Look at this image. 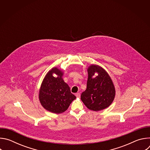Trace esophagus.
<instances>
[{
  "label": "esophagus",
  "mask_w": 150,
  "mask_h": 150,
  "mask_svg": "<svg viewBox=\"0 0 150 150\" xmlns=\"http://www.w3.org/2000/svg\"><path fill=\"white\" fill-rule=\"evenodd\" d=\"M75 96H76V97L79 98V97H80L81 94H80V93H76V94H75Z\"/></svg>",
  "instance_id": "34e87169"
}]
</instances>
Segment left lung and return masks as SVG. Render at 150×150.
<instances>
[{
	"mask_svg": "<svg viewBox=\"0 0 150 150\" xmlns=\"http://www.w3.org/2000/svg\"><path fill=\"white\" fill-rule=\"evenodd\" d=\"M87 89L81 96V99L87 108L98 112L108 108L114 100L116 90L113 82L102 67L91 65L88 69ZM96 73L98 75L93 76Z\"/></svg>",
	"mask_w": 150,
	"mask_h": 150,
	"instance_id": "8db88e82",
	"label": "left lung"
}]
</instances>
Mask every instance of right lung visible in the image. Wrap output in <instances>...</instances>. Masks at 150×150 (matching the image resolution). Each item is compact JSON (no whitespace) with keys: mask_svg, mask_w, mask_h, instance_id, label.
Listing matches in <instances>:
<instances>
[{"mask_svg":"<svg viewBox=\"0 0 150 150\" xmlns=\"http://www.w3.org/2000/svg\"><path fill=\"white\" fill-rule=\"evenodd\" d=\"M54 73L57 76L54 77ZM63 72L57 68H53L46 75L39 91V100L43 108L53 113L65 112L76 98L71 93L69 85L64 82Z\"/></svg>","mask_w":150,"mask_h":150,"instance_id":"obj_1","label":"right lung"}]
</instances>
